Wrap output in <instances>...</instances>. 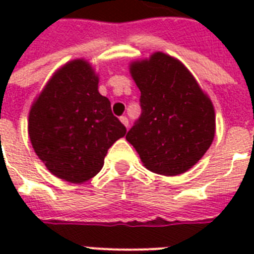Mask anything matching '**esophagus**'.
<instances>
[{"instance_id":"esophagus-1","label":"esophagus","mask_w":254,"mask_h":254,"mask_svg":"<svg viewBox=\"0 0 254 254\" xmlns=\"http://www.w3.org/2000/svg\"><path fill=\"white\" fill-rule=\"evenodd\" d=\"M120 121H121L127 127H129V120H127V116H121V117H120Z\"/></svg>"}]
</instances>
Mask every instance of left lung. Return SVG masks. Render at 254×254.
Masks as SVG:
<instances>
[{"instance_id": "1", "label": "left lung", "mask_w": 254, "mask_h": 254, "mask_svg": "<svg viewBox=\"0 0 254 254\" xmlns=\"http://www.w3.org/2000/svg\"><path fill=\"white\" fill-rule=\"evenodd\" d=\"M130 73L141 91V116L127 131V142L153 173H186L215 137L211 100L181 62L163 53L134 62Z\"/></svg>"}]
</instances>
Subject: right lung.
<instances>
[{"instance_id":"1","label":"right lung","mask_w":254,"mask_h":254,"mask_svg":"<svg viewBox=\"0 0 254 254\" xmlns=\"http://www.w3.org/2000/svg\"><path fill=\"white\" fill-rule=\"evenodd\" d=\"M97 84L88 62H69L50 79L30 111L34 150L54 175L67 182L95 177L108 149L127 133Z\"/></svg>"}]
</instances>
